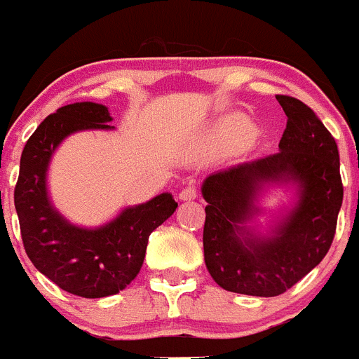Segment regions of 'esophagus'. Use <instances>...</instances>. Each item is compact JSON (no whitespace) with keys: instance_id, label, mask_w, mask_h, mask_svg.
<instances>
[{"instance_id":"obj_1","label":"esophagus","mask_w":359,"mask_h":359,"mask_svg":"<svg viewBox=\"0 0 359 359\" xmlns=\"http://www.w3.org/2000/svg\"><path fill=\"white\" fill-rule=\"evenodd\" d=\"M196 198H198V191L194 186L184 187L179 194V200H182V201H191V200H196Z\"/></svg>"}]
</instances>
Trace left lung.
<instances>
[{
	"mask_svg": "<svg viewBox=\"0 0 359 359\" xmlns=\"http://www.w3.org/2000/svg\"><path fill=\"white\" fill-rule=\"evenodd\" d=\"M276 100L288 118L280 151L212 173L201 187L206 269L224 290L243 295H281L313 271L330 250L342 206L335 139L299 99ZM266 183H293L297 203L259 235L246 224L259 212L256 198Z\"/></svg>",
	"mask_w": 359,
	"mask_h": 359,
	"instance_id": "left-lung-1",
	"label": "left lung"
}]
</instances>
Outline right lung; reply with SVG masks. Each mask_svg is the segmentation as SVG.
<instances>
[{
  "label": "right lung",
  "mask_w": 359,
  "mask_h": 359,
  "mask_svg": "<svg viewBox=\"0 0 359 359\" xmlns=\"http://www.w3.org/2000/svg\"><path fill=\"white\" fill-rule=\"evenodd\" d=\"M106 106L76 102L45 118L20 156L15 210L25 253L57 287L85 299L114 295L132 283L142 267L149 234L177 208L170 193L128 206L95 229L64 219L48 198L50 159L66 137L81 130H111Z\"/></svg>",
  "instance_id": "obj_1"
}]
</instances>
